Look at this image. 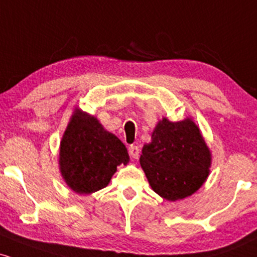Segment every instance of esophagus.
Instances as JSON below:
<instances>
[{
  "instance_id": "34e87169",
  "label": "esophagus",
  "mask_w": 257,
  "mask_h": 257,
  "mask_svg": "<svg viewBox=\"0 0 257 257\" xmlns=\"http://www.w3.org/2000/svg\"><path fill=\"white\" fill-rule=\"evenodd\" d=\"M129 153H131V156L134 159H138L139 158V153H140V149H139L138 146L135 145H132L129 147Z\"/></svg>"
}]
</instances>
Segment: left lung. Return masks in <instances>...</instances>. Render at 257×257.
<instances>
[{
    "label": "left lung",
    "instance_id": "1",
    "mask_svg": "<svg viewBox=\"0 0 257 257\" xmlns=\"http://www.w3.org/2000/svg\"><path fill=\"white\" fill-rule=\"evenodd\" d=\"M140 166L152 190L168 200L184 199L208 179L211 152L191 117L172 122L163 117L145 144Z\"/></svg>",
    "mask_w": 257,
    "mask_h": 257
}]
</instances>
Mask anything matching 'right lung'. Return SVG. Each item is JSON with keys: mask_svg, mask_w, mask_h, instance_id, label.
<instances>
[{"mask_svg": "<svg viewBox=\"0 0 257 257\" xmlns=\"http://www.w3.org/2000/svg\"><path fill=\"white\" fill-rule=\"evenodd\" d=\"M129 163L124 144L96 117L76 107L59 149V170L73 192L90 194L110 184L120 164Z\"/></svg>", "mask_w": 257, "mask_h": 257, "instance_id": "obj_1", "label": "right lung"}]
</instances>
